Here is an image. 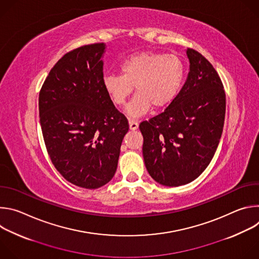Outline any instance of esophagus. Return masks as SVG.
<instances>
[{"mask_svg":"<svg viewBox=\"0 0 259 259\" xmlns=\"http://www.w3.org/2000/svg\"><path fill=\"white\" fill-rule=\"evenodd\" d=\"M129 127L131 130H136L138 128V122L135 120H129Z\"/></svg>","mask_w":259,"mask_h":259,"instance_id":"1","label":"esophagus"}]
</instances>
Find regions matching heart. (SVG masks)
I'll use <instances>...</instances> for the list:
<instances>
[{
    "mask_svg": "<svg viewBox=\"0 0 259 259\" xmlns=\"http://www.w3.org/2000/svg\"><path fill=\"white\" fill-rule=\"evenodd\" d=\"M121 75L103 78V87L115 105H123L133 92L136 96L128 104L130 117H138L168 105L177 95L184 78V64L174 54L144 51L128 56L120 66Z\"/></svg>",
    "mask_w": 259,
    "mask_h": 259,
    "instance_id": "1",
    "label": "heart"
}]
</instances>
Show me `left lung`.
<instances>
[{
	"instance_id": "obj_1",
	"label": "left lung",
	"mask_w": 259,
	"mask_h": 259,
	"mask_svg": "<svg viewBox=\"0 0 259 259\" xmlns=\"http://www.w3.org/2000/svg\"><path fill=\"white\" fill-rule=\"evenodd\" d=\"M190 72L164 112L142 121V154L150 175L167 187L195 180L218 146L226 116V92L213 65L198 51L187 50Z\"/></svg>"
}]
</instances>
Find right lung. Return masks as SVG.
<instances>
[{
  "label": "right lung",
  "mask_w": 259,
  "mask_h": 259,
  "mask_svg": "<svg viewBox=\"0 0 259 259\" xmlns=\"http://www.w3.org/2000/svg\"><path fill=\"white\" fill-rule=\"evenodd\" d=\"M104 48L95 43L64 54L39 94L40 123L52 164L68 182L90 190L114 177L129 129L103 87Z\"/></svg>",
  "instance_id": "add662e5"
}]
</instances>
